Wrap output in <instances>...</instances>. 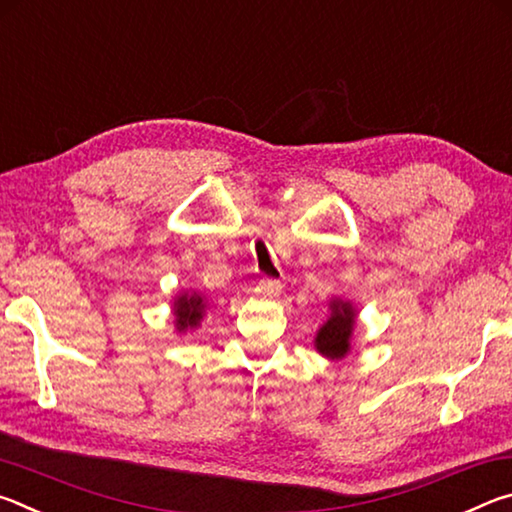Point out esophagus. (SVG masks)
Instances as JSON below:
<instances>
[{"label": "esophagus", "instance_id": "34e87169", "mask_svg": "<svg viewBox=\"0 0 512 512\" xmlns=\"http://www.w3.org/2000/svg\"><path fill=\"white\" fill-rule=\"evenodd\" d=\"M280 291H282V284L277 280H271V277H264V280H259L257 284V293L262 298H277L280 296Z\"/></svg>", "mask_w": 512, "mask_h": 512}]
</instances>
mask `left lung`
I'll list each match as a JSON object with an SVG mask.
<instances>
[{
	"label": "left lung",
	"instance_id": "left-lung-1",
	"mask_svg": "<svg viewBox=\"0 0 512 512\" xmlns=\"http://www.w3.org/2000/svg\"><path fill=\"white\" fill-rule=\"evenodd\" d=\"M359 311L354 309L350 300L332 298L329 300V316L323 325L318 327L314 348L325 359L341 361L352 350V334L357 325Z\"/></svg>",
	"mask_w": 512,
	"mask_h": 512
}]
</instances>
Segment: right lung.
Instances as JSON below:
<instances>
[{
  "mask_svg": "<svg viewBox=\"0 0 512 512\" xmlns=\"http://www.w3.org/2000/svg\"><path fill=\"white\" fill-rule=\"evenodd\" d=\"M173 325H176L178 334L192 332V329H198L203 323V318L210 309V302L198 291H183L173 298Z\"/></svg>",
  "mask_w": 512,
  "mask_h": 512,
  "instance_id": "obj_1",
  "label": "right lung"
}]
</instances>
